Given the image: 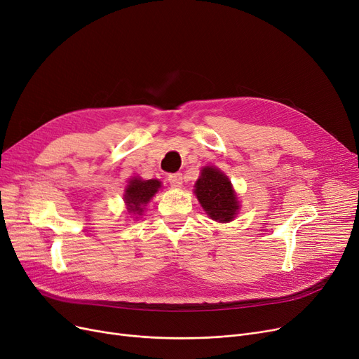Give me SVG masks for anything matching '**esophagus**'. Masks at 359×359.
<instances>
[{"instance_id": "1", "label": "esophagus", "mask_w": 359, "mask_h": 359, "mask_svg": "<svg viewBox=\"0 0 359 359\" xmlns=\"http://www.w3.org/2000/svg\"><path fill=\"white\" fill-rule=\"evenodd\" d=\"M168 182L173 188H180L182 186V173H171L168 175Z\"/></svg>"}]
</instances>
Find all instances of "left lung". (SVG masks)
Segmentation results:
<instances>
[{
  "label": "left lung",
  "instance_id": "1",
  "mask_svg": "<svg viewBox=\"0 0 359 359\" xmlns=\"http://www.w3.org/2000/svg\"><path fill=\"white\" fill-rule=\"evenodd\" d=\"M195 195L207 214L215 222H231L239 208L238 198L226 175L205 167L195 184Z\"/></svg>",
  "mask_w": 359,
  "mask_h": 359
}]
</instances>
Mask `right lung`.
<instances>
[{
    "mask_svg": "<svg viewBox=\"0 0 359 359\" xmlns=\"http://www.w3.org/2000/svg\"><path fill=\"white\" fill-rule=\"evenodd\" d=\"M161 183L158 180H139V179H133L130 180V183L128 184L126 188V194H124V201L128 204V210L130 212H142V207H145V204H148L149 199L155 195L160 189Z\"/></svg>",
    "mask_w": 359,
    "mask_h": 359,
    "instance_id": "add662e5",
    "label": "right lung"
}]
</instances>
